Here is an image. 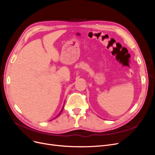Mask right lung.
I'll use <instances>...</instances> for the list:
<instances>
[{"instance_id":"obj_1","label":"right lung","mask_w":155,"mask_h":155,"mask_svg":"<svg viewBox=\"0 0 155 155\" xmlns=\"http://www.w3.org/2000/svg\"><path fill=\"white\" fill-rule=\"evenodd\" d=\"M63 109H62V110H61V112H60V113H59V114H58V116H56V117H58V116H59V115H60V114H61V112H62V111H63Z\"/></svg>"}]
</instances>
